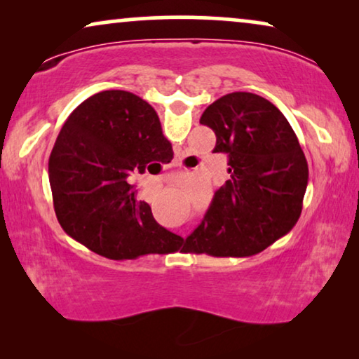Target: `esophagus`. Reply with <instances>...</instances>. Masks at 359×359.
<instances>
[{"label": "esophagus", "instance_id": "obj_1", "mask_svg": "<svg viewBox=\"0 0 359 359\" xmlns=\"http://www.w3.org/2000/svg\"><path fill=\"white\" fill-rule=\"evenodd\" d=\"M173 166H183V160H181L180 156H176V158L173 160Z\"/></svg>", "mask_w": 359, "mask_h": 359}]
</instances>
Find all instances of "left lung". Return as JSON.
Segmentation results:
<instances>
[{
    "mask_svg": "<svg viewBox=\"0 0 359 359\" xmlns=\"http://www.w3.org/2000/svg\"><path fill=\"white\" fill-rule=\"evenodd\" d=\"M227 154L230 180L215 191L188 252L252 257L286 235L302 212L309 166L291 124L273 102L235 91L201 116Z\"/></svg>",
    "mask_w": 359,
    "mask_h": 359,
    "instance_id": "8db88e82",
    "label": "left lung"
}]
</instances>
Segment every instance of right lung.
Segmentation results:
<instances>
[{
	"instance_id": "obj_1",
	"label": "right lung",
	"mask_w": 359,
	"mask_h": 359,
	"mask_svg": "<svg viewBox=\"0 0 359 359\" xmlns=\"http://www.w3.org/2000/svg\"><path fill=\"white\" fill-rule=\"evenodd\" d=\"M171 158V144L149 102L121 90L88 97L68 116L48 158L62 229L111 259L178 252L183 238L156 222L129 183L147 166Z\"/></svg>"
}]
</instances>
